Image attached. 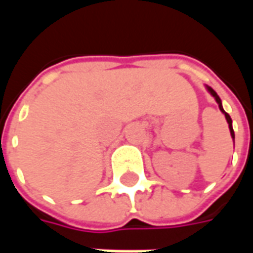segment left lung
<instances>
[{"mask_svg":"<svg viewBox=\"0 0 253 253\" xmlns=\"http://www.w3.org/2000/svg\"><path fill=\"white\" fill-rule=\"evenodd\" d=\"M206 89H207V92H209V93L211 94L212 97L215 99L218 107H219V111H221L223 115H225V118H226V122H228V125H229V130H230V135H232V139H233V142H234V131H233V126H232V119H230V116H229L228 112H225V110H223L222 101H221V99H219V96L215 93V90H214L212 88H210V86H207V85H206Z\"/></svg>","mask_w":253,"mask_h":253,"instance_id":"obj_1","label":"left lung"}]
</instances>
